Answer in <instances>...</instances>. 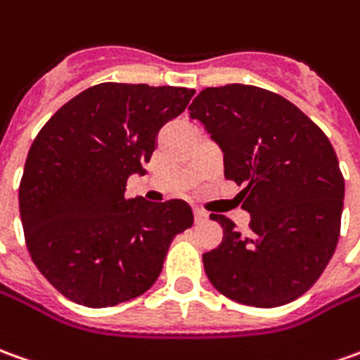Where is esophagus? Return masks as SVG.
Instances as JSON below:
<instances>
[{
	"label": "esophagus",
	"mask_w": 360,
	"mask_h": 360,
	"mask_svg": "<svg viewBox=\"0 0 360 360\" xmlns=\"http://www.w3.org/2000/svg\"><path fill=\"white\" fill-rule=\"evenodd\" d=\"M194 219H196V224H200V221H206V219H208V212H204V210H200V208H194Z\"/></svg>",
	"instance_id": "esophagus-1"
}]
</instances>
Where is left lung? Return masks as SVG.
<instances>
[{"mask_svg": "<svg viewBox=\"0 0 360 360\" xmlns=\"http://www.w3.org/2000/svg\"><path fill=\"white\" fill-rule=\"evenodd\" d=\"M224 152L250 230L221 214L216 250L202 255L212 285L243 305L279 307L309 289L335 253L345 180L325 132L293 103L252 84L208 86L188 107Z\"/></svg>", "mask_w": 360, "mask_h": 360, "instance_id": "1", "label": "left lung"}]
</instances>
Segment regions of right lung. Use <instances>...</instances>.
I'll return each mask as SVG.
<instances>
[{
    "instance_id": "obj_1",
    "label": "right lung",
    "mask_w": 360,
    "mask_h": 360,
    "mask_svg": "<svg viewBox=\"0 0 360 360\" xmlns=\"http://www.w3.org/2000/svg\"><path fill=\"white\" fill-rule=\"evenodd\" d=\"M194 89L101 83L63 105L29 148L19 214L33 264L84 307L148 291L170 242L194 224L184 200L127 198L156 134L184 112Z\"/></svg>"
}]
</instances>
